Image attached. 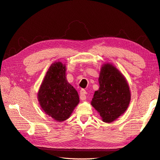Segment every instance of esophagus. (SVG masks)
<instances>
[{"label":"esophagus","mask_w":160,"mask_h":160,"mask_svg":"<svg viewBox=\"0 0 160 160\" xmlns=\"http://www.w3.org/2000/svg\"><path fill=\"white\" fill-rule=\"evenodd\" d=\"M80 98L81 100H85L86 99V91L85 90H81L80 92Z\"/></svg>","instance_id":"obj_1"}]
</instances>
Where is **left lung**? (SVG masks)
<instances>
[{"label":"left lung","instance_id":"obj_1","mask_svg":"<svg viewBox=\"0 0 160 160\" xmlns=\"http://www.w3.org/2000/svg\"><path fill=\"white\" fill-rule=\"evenodd\" d=\"M100 88L94 92L91 104L99 112L103 122L111 123L126 112L131 94L124 76L111 64L102 65Z\"/></svg>","mask_w":160,"mask_h":160}]
</instances>
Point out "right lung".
<instances>
[{"label": "right lung", "mask_w": 160, "mask_h": 160, "mask_svg": "<svg viewBox=\"0 0 160 160\" xmlns=\"http://www.w3.org/2000/svg\"><path fill=\"white\" fill-rule=\"evenodd\" d=\"M39 104L46 114L57 122L70 116L80 102L78 92L66 77V66L55 62L50 66L38 92Z\"/></svg>", "instance_id": "1"}]
</instances>
